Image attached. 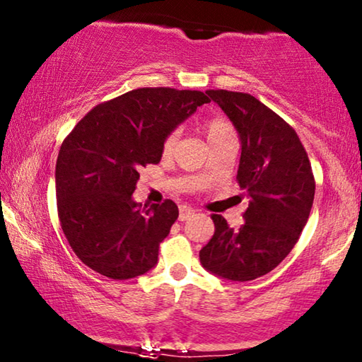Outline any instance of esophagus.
Here are the masks:
<instances>
[{
  "mask_svg": "<svg viewBox=\"0 0 362 362\" xmlns=\"http://www.w3.org/2000/svg\"><path fill=\"white\" fill-rule=\"evenodd\" d=\"M194 212H196V211H194L192 207H189V206H181V207H180V220H181V222H182V220H187V218H189V217L192 216Z\"/></svg>",
  "mask_w": 362,
  "mask_h": 362,
  "instance_id": "1",
  "label": "esophagus"
}]
</instances>
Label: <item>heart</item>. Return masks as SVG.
Segmentation results:
<instances>
[{
	"instance_id": "1",
	"label": "heart",
	"mask_w": 362,
	"mask_h": 362,
	"mask_svg": "<svg viewBox=\"0 0 362 362\" xmlns=\"http://www.w3.org/2000/svg\"><path fill=\"white\" fill-rule=\"evenodd\" d=\"M206 134H207L209 142H212V140H216V139L228 137V135H235L233 127H232V125H230L228 120L220 119V117L209 120V122L206 124ZM176 140H177V134L176 132L170 134L168 137H166L165 144H163V150L165 151H171V148L176 144Z\"/></svg>"
}]
</instances>
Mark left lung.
I'll return each instance as SVG.
<instances>
[{
    "label": "left lung",
    "mask_w": 362,
    "mask_h": 362,
    "mask_svg": "<svg viewBox=\"0 0 362 362\" xmlns=\"http://www.w3.org/2000/svg\"><path fill=\"white\" fill-rule=\"evenodd\" d=\"M242 142L238 185L250 199L245 223L214 214V237L199 251L209 272L228 281L268 274L294 248L310 216L315 180L296 130L248 93L209 90Z\"/></svg>",
    "instance_id": "1"
}]
</instances>
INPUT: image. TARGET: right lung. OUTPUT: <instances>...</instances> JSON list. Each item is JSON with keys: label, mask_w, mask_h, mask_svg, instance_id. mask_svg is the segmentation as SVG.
<instances>
[{"label": "right lung", "mask_w": 362, "mask_h": 362, "mask_svg": "<svg viewBox=\"0 0 362 362\" xmlns=\"http://www.w3.org/2000/svg\"><path fill=\"white\" fill-rule=\"evenodd\" d=\"M206 103L201 91L139 88L98 104L64 140L57 209L68 243L88 268L124 281L158 263L160 243L180 211L171 199L135 202L139 170L160 163L166 137Z\"/></svg>", "instance_id": "right-lung-1"}]
</instances>
